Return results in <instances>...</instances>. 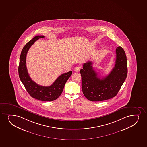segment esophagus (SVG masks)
I'll return each instance as SVG.
<instances>
[{
    "instance_id": "esophagus-1",
    "label": "esophagus",
    "mask_w": 147,
    "mask_h": 147,
    "mask_svg": "<svg viewBox=\"0 0 147 147\" xmlns=\"http://www.w3.org/2000/svg\"><path fill=\"white\" fill-rule=\"evenodd\" d=\"M80 69H81L80 67H79V66H76L74 68V71L76 72H79Z\"/></svg>"
}]
</instances>
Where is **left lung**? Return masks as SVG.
Instances as JSON below:
<instances>
[{
  "mask_svg": "<svg viewBox=\"0 0 147 147\" xmlns=\"http://www.w3.org/2000/svg\"><path fill=\"white\" fill-rule=\"evenodd\" d=\"M114 67L107 76L100 79L92 66V62L83 64L81 69L83 94L91 101H101L112 98L117 94L127 74V59L121 46L116 49Z\"/></svg>",
  "mask_w": 147,
  "mask_h": 147,
  "instance_id": "8db88e82",
  "label": "left lung"
}]
</instances>
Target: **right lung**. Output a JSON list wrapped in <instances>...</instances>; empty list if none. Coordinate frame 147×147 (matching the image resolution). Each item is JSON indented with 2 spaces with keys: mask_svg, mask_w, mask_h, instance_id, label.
<instances>
[{
  "mask_svg": "<svg viewBox=\"0 0 147 147\" xmlns=\"http://www.w3.org/2000/svg\"><path fill=\"white\" fill-rule=\"evenodd\" d=\"M39 38H44L43 35L34 37L26 44L21 52L18 71L20 79L24 85L28 93L34 98L43 101H52L57 99L61 95L66 82L71 76L70 71L62 74L55 80L54 83L49 86L39 85L32 80L28 73L26 67V57L28 51L31 45Z\"/></svg>",
  "mask_w": 147,
  "mask_h": 147,
  "instance_id": "1",
  "label": "right lung"
}]
</instances>
